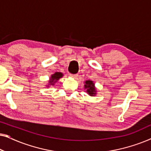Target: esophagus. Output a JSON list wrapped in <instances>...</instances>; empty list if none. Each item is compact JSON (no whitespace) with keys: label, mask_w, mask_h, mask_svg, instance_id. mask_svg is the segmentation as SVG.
Returning a JSON list of instances; mask_svg holds the SVG:
<instances>
[{"label":"esophagus","mask_w":151,"mask_h":151,"mask_svg":"<svg viewBox=\"0 0 151 151\" xmlns=\"http://www.w3.org/2000/svg\"><path fill=\"white\" fill-rule=\"evenodd\" d=\"M70 76H71V78H74V79H76V78H78L77 74H71V75H70Z\"/></svg>","instance_id":"obj_1"}]
</instances>
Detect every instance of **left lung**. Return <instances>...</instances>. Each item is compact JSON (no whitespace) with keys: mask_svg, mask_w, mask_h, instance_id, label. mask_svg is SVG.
I'll list each match as a JSON object with an SVG mask.
<instances>
[{"mask_svg":"<svg viewBox=\"0 0 151 151\" xmlns=\"http://www.w3.org/2000/svg\"><path fill=\"white\" fill-rule=\"evenodd\" d=\"M84 88L86 90V92L90 96H96L97 95V89L95 86V83L92 80H86L84 81Z\"/></svg>","mask_w":151,"mask_h":151,"instance_id":"1","label":"left lung"}]
</instances>
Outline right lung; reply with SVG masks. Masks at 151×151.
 Masks as SVG:
<instances>
[{
	"label": "right lung",
	"mask_w": 151,
	"mask_h": 151,
	"mask_svg": "<svg viewBox=\"0 0 151 151\" xmlns=\"http://www.w3.org/2000/svg\"><path fill=\"white\" fill-rule=\"evenodd\" d=\"M63 77V73L61 72H55V73L52 74L49 78L48 84H47V87H49L50 86H53L55 82H57L61 78Z\"/></svg>",
	"instance_id": "1"
}]
</instances>
